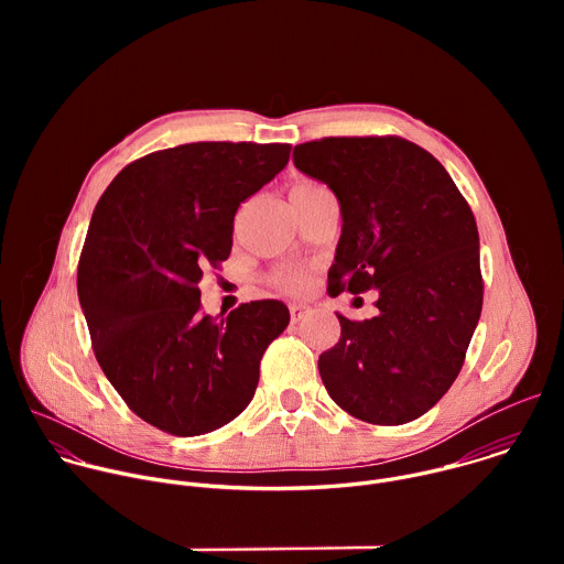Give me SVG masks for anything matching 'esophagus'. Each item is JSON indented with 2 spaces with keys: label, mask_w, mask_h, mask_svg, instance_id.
I'll use <instances>...</instances> for the list:
<instances>
[{
  "label": "esophagus",
  "mask_w": 564,
  "mask_h": 564,
  "mask_svg": "<svg viewBox=\"0 0 564 564\" xmlns=\"http://www.w3.org/2000/svg\"><path fill=\"white\" fill-rule=\"evenodd\" d=\"M310 312H312V310H310L307 305H303V303H292V305H290V318H292V324H299V321H303Z\"/></svg>",
  "instance_id": "esophagus-1"
}]
</instances>
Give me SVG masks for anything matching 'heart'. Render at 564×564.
Listing matches in <instances>:
<instances>
[{
	"mask_svg": "<svg viewBox=\"0 0 564 564\" xmlns=\"http://www.w3.org/2000/svg\"><path fill=\"white\" fill-rule=\"evenodd\" d=\"M316 187H318V185H314V183H301V185H296L294 189H316ZM276 283L283 285V288H288V290L301 292V290L307 288V274L301 272V270H283V272L276 274Z\"/></svg>",
	"mask_w": 564,
	"mask_h": 564,
	"instance_id": "obj_1",
	"label": "heart"
}]
</instances>
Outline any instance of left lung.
Segmentation results:
<instances>
[{
    "label": "left lung",
    "mask_w": 564,
    "mask_h": 564,
    "mask_svg": "<svg viewBox=\"0 0 564 564\" xmlns=\"http://www.w3.org/2000/svg\"><path fill=\"white\" fill-rule=\"evenodd\" d=\"M294 167L339 200L328 292L377 290V314H337L341 339L318 357L335 404L399 426L451 388L481 312L479 236L448 172L404 138H324L294 147Z\"/></svg>",
    "instance_id": "1"
}]
</instances>
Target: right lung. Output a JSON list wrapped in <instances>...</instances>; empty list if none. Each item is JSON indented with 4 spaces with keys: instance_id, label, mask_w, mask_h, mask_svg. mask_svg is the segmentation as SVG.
Wrapping results in <instances>:
<instances>
[{
    "instance_id": "add662e5",
    "label": "right lung",
    "mask_w": 564,
    "mask_h": 564,
    "mask_svg": "<svg viewBox=\"0 0 564 564\" xmlns=\"http://www.w3.org/2000/svg\"><path fill=\"white\" fill-rule=\"evenodd\" d=\"M290 144L192 142L127 165L102 194L77 265L96 359L147 424L212 433L248 409L265 348L288 328L281 301L216 321L200 312L207 263L231 252L238 205L268 185Z\"/></svg>"
}]
</instances>
